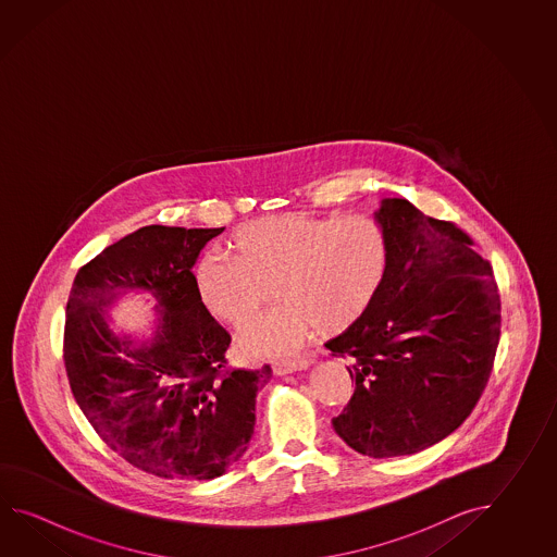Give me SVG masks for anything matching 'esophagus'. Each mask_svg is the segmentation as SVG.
<instances>
[{
	"instance_id": "1",
	"label": "esophagus",
	"mask_w": 557,
	"mask_h": 557,
	"mask_svg": "<svg viewBox=\"0 0 557 557\" xmlns=\"http://www.w3.org/2000/svg\"><path fill=\"white\" fill-rule=\"evenodd\" d=\"M310 364V360L305 358V356H298V358H293V360H283V362H274L273 370L274 374H290V372H296V370H305Z\"/></svg>"
}]
</instances>
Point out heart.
Listing matches in <instances>:
<instances>
[{
  "label": "heart",
  "instance_id": "heart-1",
  "mask_svg": "<svg viewBox=\"0 0 557 557\" xmlns=\"http://www.w3.org/2000/svg\"><path fill=\"white\" fill-rule=\"evenodd\" d=\"M228 255L195 262L197 300L213 319L243 329L274 290L281 302L238 346L255 358H284L312 332L341 334L367 314L386 281L391 243L370 214L283 213L238 226Z\"/></svg>",
  "mask_w": 557,
  "mask_h": 557
}]
</instances>
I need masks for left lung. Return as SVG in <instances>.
<instances>
[{
  "instance_id": "obj_1",
  "label": "left lung",
  "mask_w": 557,
  "mask_h": 557,
  "mask_svg": "<svg viewBox=\"0 0 557 557\" xmlns=\"http://www.w3.org/2000/svg\"><path fill=\"white\" fill-rule=\"evenodd\" d=\"M391 243L384 286L367 314L326 344L350 360L356 388L332 418L370 458L408 456L450 436L472 414L494 368L502 302L492 264L450 221L384 199Z\"/></svg>"
}]
</instances>
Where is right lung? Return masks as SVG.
Here are the masks:
<instances>
[{
    "label": "right lung",
    "mask_w": 557,
    "mask_h": 557,
    "mask_svg": "<svg viewBox=\"0 0 557 557\" xmlns=\"http://www.w3.org/2000/svg\"><path fill=\"white\" fill-rule=\"evenodd\" d=\"M225 228L149 225L75 274L63 360L73 398L123 460L166 480H213L249 448L257 392L273 370L226 367L231 334L201 307L193 264ZM125 287L149 289L160 324L119 337L106 307Z\"/></svg>",
    "instance_id": "obj_1"
}]
</instances>
